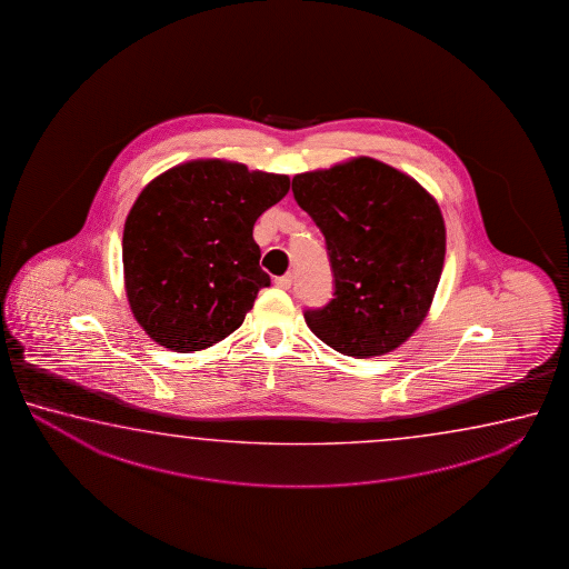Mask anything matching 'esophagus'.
Returning <instances> with one entry per match:
<instances>
[{"label":"esophagus","instance_id":"esophagus-1","mask_svg":"<svg viewBox=\"0 0 569 569\" xmlns=\"http://www.w3.org/2000/svg\"><path fill=\"white\" fill-rule=\"evenodd\" d=\"M274 284H277L279 289L289 290L290 284H292V277H290V274H284V277H277V279H274Z\"/></svg>","mask_w":569,"mask_h":569}]
</instances>
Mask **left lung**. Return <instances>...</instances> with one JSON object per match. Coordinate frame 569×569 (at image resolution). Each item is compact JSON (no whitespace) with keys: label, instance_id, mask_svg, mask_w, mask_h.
I'll list each match as a JSON object with an SVG mask.
<instances>
[{"label":"left lung","instance_id":"8db88e82","mask_svg":"<svg viewBox=\"0 0 569 569\" xmlns=\"http://www.w3.org/2000/svg\"><path fill=\"white\" fill-rule=\"evenodd\" d=\"M292 193L325 234L335 299L305 310L340 355L380 357L422 325L442 274L446 227L432 194L370 157L300 173Z\"/></svg>","mask_w":569,"mask_h":569}]
</instances>
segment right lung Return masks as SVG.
<instances>
[{
	"mask_svg": "<svg viewBox=\"0 0 569 569\" xmlns=\"http://www.w3.org/2000/svg\"><path fill=\"white\" fill-rule=\"evenodd\" d=\"M287 174L199 159L144 187L127 214L123 269L137 322L174 352L212 347L241 327L270 277L252 227L289 193Z\"/></svg>",
	"mask_w": 569,
	"mask_h": 569,
	"instance_id": "right-lung-1",
	"label": "right lung"
}]
</instances>
